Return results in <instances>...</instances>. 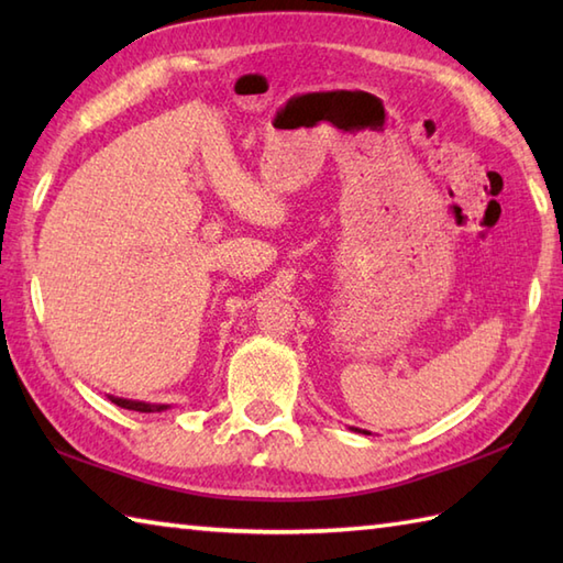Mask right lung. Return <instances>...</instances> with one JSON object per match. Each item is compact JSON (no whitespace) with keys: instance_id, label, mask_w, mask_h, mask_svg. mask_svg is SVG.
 Listing matches in <instances>:
<instances>
[{"instance_id":"add662e5","label":"right lung","mask_w":563,"mask_h":563,"mask_svg":"<svg viewBox=\"0 0 563 563\" xmlns=\"http://www.w3.org/2000/svg\"><path fill=\"white\" fill-rule=\"evenodd\" d=\"M115 406L121 409H130V411H140V413H157V411H166L169 406L166 404H147V401H133V399H121V397H109Z\"/></svg>"}]
</instances>
